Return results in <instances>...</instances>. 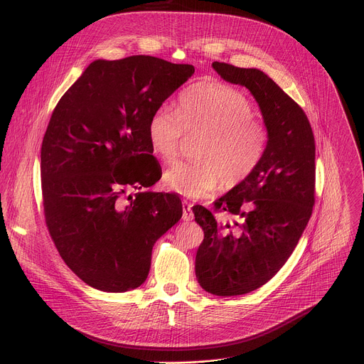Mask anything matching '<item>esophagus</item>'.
<instances>
[{"label":"esophagus","instance_id":"1","mask_svg":"<svg viewBox=\"0 0 364 364\" xmlns=\"http://www.w3.org/2000/svg\"><path fill=\"white\" fill-rule=\"evenodd\" d=\"M191 207H193V204H190L188 201H184V203H183V220H184V222H190V220L194 219Z\"/></svg>","mask_w":364,"mask_h":364}]
</instances>
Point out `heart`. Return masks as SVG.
Segmentation results:
<instances>
[{
  "label": "heart",
  "instance_id": "b5f03b06",
  "mask_svg": "<svg viewBox=\"0 0 364 364\" xmlns=\"http://www.w3.org/2000/svg\"><path fill=\"white\" fill-rule=\"evenodd\" d=\"M247 97L219 82H201L183 90L176 111L160 107L152 112L146 136L161 163L177 159L183 134H201L194 163H177L163 174L166 190L198 200L220 187L235 188L262 163L269 142L264 124L253 119Z\"/></svg>",
  "mask_w": 364,
  "mask_h": 364
}]
</instances>
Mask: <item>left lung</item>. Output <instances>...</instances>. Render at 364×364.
<instances>
[{"instance_id": "1", "label": "left lung", "mask_w": 364, "mask_h": 364, "mask_svg": "<svg viewBox=\"0 0 364 364\" xmlns=\"http://www.w3.org/2000/svg\"><path fill=\"white\" fill-rule=\"evenodd\" d=\"M212 66L223 80L250 90L269 134L256 171L215 203L216 212L236 216L233 223L222 225L205 207H193L204 232L197 281L207 292L232 296L261 288L294 252L316 201V141L302 108L262 70Z\"/></svg>"}]
</instances>
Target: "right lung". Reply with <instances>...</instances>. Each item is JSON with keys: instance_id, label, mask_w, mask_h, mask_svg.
Returning <instances> with one entry per match:
<instances>
[{"instance_id": "add662e5", "label": "right lung", "mask_w": 364, "mask_h": 364, "mask_svg": "<svg viewBox=\"0 0 364 364\" xmlns=\"http://www.w3.org/2000/svg\"><path fill=\"white\" fill-rule=\"evenodd\" d=\"M193 73L152 56L99 59L51 114L41 144L46 225L65 264L95 289L144 284L154 243L181 219L176 194L142 191L128 203L124 194L160 180L146 125Z\"/></svg>"}]
</instances>
